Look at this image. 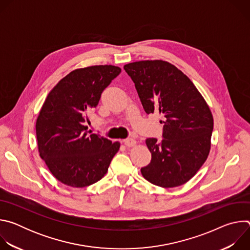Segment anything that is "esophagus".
<instances>
[{
  "label": "esophagus",
  "mask_w": 250,
  "mask_h": 250,
  "mask_svg": "<svg viewBox=\"0 0 250 250\" xmlns=\"http://www.w3.org/2000/svg\"><path fill=\"white\" fill-rule=\"evenodd\" d=\"M124 144L127 147H133L136 146V141L133 138H127L124 140Z\"/></svg>",
  "instance_id": "34e87169"
}]
</instances>
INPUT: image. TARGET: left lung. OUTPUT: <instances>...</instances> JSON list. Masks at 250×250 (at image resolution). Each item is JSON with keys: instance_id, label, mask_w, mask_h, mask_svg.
Returning <instances> with one entry per match:
<instances>
[{"instance_id": "left-lung-1", "label": "left lung", "mask_w": 250, "mask_h": 250, "mask_svg": "<svg viewBox=\"0 0 250 250\" xmlns=\"http://www.w3.org/2000/svg\"><path fill=\"white\" fill-rule=\"evenodd\" d=\"M146 114L163 117V139L147 138L150 163L141 168L148 182L174 188L187 183L207 160L213 118L193 82L173 64L142 60L125 64Z\"/></svg>"}]
</instances>
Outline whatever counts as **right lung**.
Returning a JSON list of instances; mask_svg holds the SVG:
<instances>
[{"instance_id": "obj_1", "label": "right lung", "mask_w": 250, "mask_h": 250, "mask_svg": "<svg viewBox=\"0 0 250 250\" xmlns=\"http://www.w3.org/2000/svg\"><path fill=\"white\" fill-rule=\"evenodd\" d=\"M122 69L93 65L71 71L47 95L37 119L38 147L50 173L64 185L90 186L105 175L121 144L84 125L102 92Z\"/></svg>"}]
</instances>
